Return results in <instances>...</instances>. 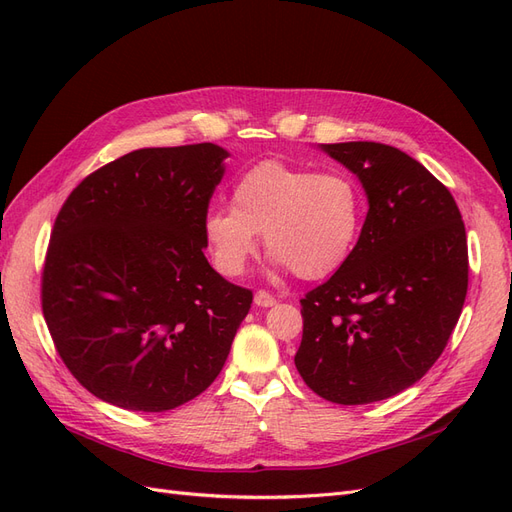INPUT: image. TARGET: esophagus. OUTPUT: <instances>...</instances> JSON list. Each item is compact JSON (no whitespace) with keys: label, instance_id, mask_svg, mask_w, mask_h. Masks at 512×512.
Listing matches in <instances>:
<instances>
[{"label":"esophagus","instance_id":"1","mask_svg":"<svg viewBox=\"0 0 512 512\" xmlns=\"http://www.w3.org/2000/svg\"><path fill=\"white\" fill-rule=\"evenodd\" d=\"M275 297L271 292H267V290H256V294H254V303L258 305V307H271V305H275Z\"/></svg>","mask_w":512,"mask_h":512}]
</instances>
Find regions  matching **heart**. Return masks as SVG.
<instances>
[{
    "label": "heart",
    "mask_w": 512,
    "mask_h": 512,
    "mask_svg": "<svg viewBox=\"0 0 512 512\" xmlns=\"http://www.w3.org/2000/svg\"><path fill=\"white\" fill-rule=\"evenodd\" d=\"M232 207H211L203 235L215 267L243 273L258 250V235L277 265L301 280H322L350 258L365 218L361 183L346 170H318L262 160L235 179Z\"/></svg>",
    "instance_id": "obj_1"
}]
</instances>
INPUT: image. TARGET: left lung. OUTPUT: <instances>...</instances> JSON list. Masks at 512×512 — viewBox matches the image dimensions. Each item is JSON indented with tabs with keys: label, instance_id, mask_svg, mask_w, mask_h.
Listing matches in <instances>:
<instances>
[{
	"label": "left lung",
	"instance_id": "8db88e82",
	"mask_svg": "<svg viewBox=\"0 0 512 512\" xmlns=\"http://www.w3.org/2000/svg\"><path fill=\"white\" fill-rule=\"evenodd\" d=\"M322 149L359 177L369 211L350 258L301 299L294 365L322 399L361 406L408 389L446 348L468 292L466 226L408 153L367 141Z\"/></svg>",
	"mask_w": 512,
	"mask_h": 512
}]
</instances>
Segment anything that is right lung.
Instances as JSON below:
<instances>
[{"label": "right lung", "instance_id": "right-lung-1", "mask_svg": "<svg viewBox=\"0 0 512 512\" xmlns=\"http://www.w3.org/2000/svg\"><path fill=\"white\" fill-rule=\"evenodd\" d=\"M228 151L136 149L85 177L57 213L42 314L70 374L108 404L166 412L218 378L252 290L205 258L203 218Z\"/></svg>", "mask_w": 512, "mask_h": 512}]
</instances>
